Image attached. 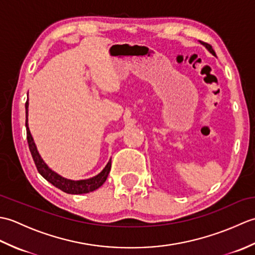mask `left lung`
Wrapping results in <instances>:
<instances>
[{
	"label": "left lung",
	"instance_id": "obj_1",
	"mask_svg": "<svg viewBox=\"0 0 255 255\" xmlns=\"http://www.w3.org/2000/svg\"><path fill=\"white\" fill-rule=\"evenodd\" d=\"M202 44L206 47V48H207V49L211 52V53H213V55L215 56V51H214V49H213V47H211L209 44H207V42H204V41H202Z\"/></svg>",
	"mask_w": 255,
	"mask_h": 255
}]
</instances>
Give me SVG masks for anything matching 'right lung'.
Instances as JSON below:
<instances>
[{"mask_svg": "<svg viewBox=\"0 0 255 255\" xmlns=\"http://www.w3.org/2000/svg\"><path fill=\"white\" fill-rule=\"evenodd\" d=\"M26 131H27V142H28V147L30 150V153L32 159H34L35 165L37 167L38 172L40 173V175L46 178L48 182H50L53 186L61 189L62 192L68 194H85L93 192L95 189L101 187L103 184L105 183L106 178L110 174L111 166H112V160L108 162L105 169L103 170L99 175H96L89 180H81V181H71L68 178H64L57 174L56 172H53L51 169L48 167V165L45 163L44 160L41 159L39 152L37 151L36 144L34 142V139L29 130L28 127V100L26 101Z\"/></svg>", "mask_w": 255, "mask_h": 255, "instance_id": "right-lung-1", "label": "right lung"}]
</instances>
